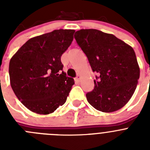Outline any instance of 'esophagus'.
<instances>
[{"mask_svg":"<svg viewBox=\"0 0 150 150\" xmlns=\"http://www.w3.org/2000/svg\"><path fill=\"white\" fill-rule=\"evenodd\" d=\"M75 82L77 83L80 82V76H79V75H78V76L75 78Z\"/></svg>","mask_w":150,"mask_h":150,"instance_id":"34e87169","label":"esophagus"}]
</instances>
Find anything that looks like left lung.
I'll use <instances>...</instances> for the list:
<instances>
[{
  "label": "left lung",
  "mask_w": 150,
  "mask_h": 150,
  "mask_svg": "<svg viewBox=\"0 0 150 150\" xmlns=\"http://www.w3.org/2000/svg\"><path fill=\"white\" fill-rule=\"evenodd\" d=\"M74 38L99 76L88 102L104 112L121 109L129 101L138 83L140 67L133 48L113 34L97 29H81Z\"/></svg>",
  "instance_id": "obj_1"
}]
</instances>
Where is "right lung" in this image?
Segmentation results:
<instances>
[{
	"label": "right lung",
	"mask_w": 150,
	"mask_h": 150,
	"mask_svg": "<svg viewBox=\"0 0 150 150\" xmlns=\"http://www.w3.org/2000/svg\"><path fill=\"white\" fill-rule=\"evenodd\" d=\"M74 32L59 29L30 38L10 59V86L29 110L47 115L65 103L74 80L62 71L61 57Z\"/></svg>",
	"instance_id": "right-lung-1"
}]
</instances>
